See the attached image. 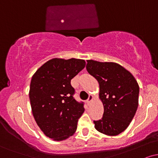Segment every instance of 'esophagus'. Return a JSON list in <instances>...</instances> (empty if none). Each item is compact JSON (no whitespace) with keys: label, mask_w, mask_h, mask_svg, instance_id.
Masks as SVG:
<instances>
[{"label":"esophagus","mask_w":158,"mask_h":158,"mask_svg":"<svg viewBox=\"0 0 158 158\" xmlns=\"http://www.w3.org/2000/svg\"><path fill=\"white\" fill-rule=\"evenodd\" d=\"M93 99H94V97L92 95H89V97H88V99H87V103H88V105H90V103H91V102L92 101H93Z\"/></svg>","instance_id":"1"}]
</instances>
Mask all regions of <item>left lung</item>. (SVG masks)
Masks as SVG:
<instances>
[{"label":"left lung","mask_w":158,"mask_h":158,"mask_svg":"<svg viewBox=\"0 0 158 158\" xmlns=\"http://www.w3.org/2000/svg\"><path fill=\"white\" fill-rule=\"evenodd\" d=\"M87 71L98 81L104 107L102 118L94 121L98 131L118 135L128 128L138 107V83L134 76L115 62L87 60Z\"/></svg>","instance_id":"left-lung-1"}]
</instances>
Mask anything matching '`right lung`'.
Listing matches in <instances>:
<instances>
[{
  "label": "right lung",
  "mask_w": 158,
  "mask_h": 158,
  "mask_svg": "<svg viewBox=\"0 0 158 158\" xmlns=\"http://www.w3.org/2000/svg\"><path fill=\"white\" fill-rule=\"evenodd\" d=\"M85 67L83 59L54 58L32 76L29 92L32 115L40 129L53 140H64L77 131L85 108L73 98L70 81Z\"/></svg>",
  "instance_id": "right-lung-1"
}]
</instances>
